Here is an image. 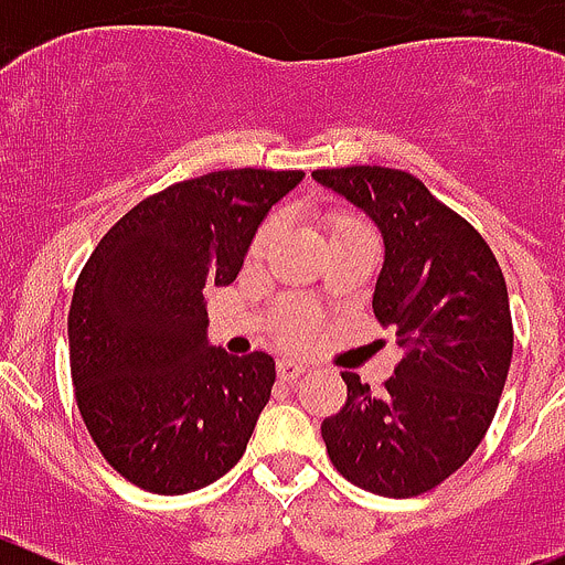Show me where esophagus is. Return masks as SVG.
I'll list each match as a JSON object with an SVG mask.
<instances>
[{
    "instance_id": "esophagus-1",
    "label": "esophagus",
    "mask_w": 565,
    "mask_h": 565,
    "mask_svg": "<svg viewBox=\"0 0 565 565\" xmlns=\"http://www.w3.org/2000/svg\"><path fill=\"white\" fill-rule=\"evenodd\" d=\"M303 371H307V365H303L301 360H292V358L278 360V377H281L284 383H289V380H298Z\"/></svg>"
}]
</instances>
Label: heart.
Masks as SVG:
<instances>
[{
    "mask_svg": "<svg viewBox=\"0 0 565 565\" xmlns=\"http://www.w3.org/2000/svg\"><path fill=\"white\" fill-rule=\"evenodd\" d=\"M276 227H278V222L273 220V222H267V225H264L262 231H258L256 242H253V253H262V247L267 245V242H270L273 233H276ZM358 231H369V227H365L363 222L352 220V216H340V220H334L332 227H329V238L345 236V233H358ZM303 332H307V315H303V312H289L287 320H284V334H287L289 340H298Z\"/></svg>",
    "mask_w": 565,
    "mask_h": 565,
    "instance_id": "obj_1",
    "label": "heart"
}]
</instances>
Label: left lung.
Returning <instances> with one entry per match:
<instances>
[{
  "instance_id": "1",
  "label": "left lung",
  "mask_w": 565,
  "mask_h": 565,
  "mask_svg": "<svg viewBox=\"0 0 565 565\" xmlns=\"http://www.w3.org/2000/svg\"><path fill=\"white\" fill-rule=\"evenodd\" d=\"M383 233L374 318L405 358L374 394L343 371L340 414L320 425L343 479L385 498H411L454 476L481 445L512 360L504 273L481 233L396 169L312 171Z\"/></svg>"
}]
</instances>
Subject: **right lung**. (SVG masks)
I'll return each mask as SVG.
<instances>
[{"label": "right lung", "mask_w": 565, "mask_h": 565, "mask_svg": "<svg viewBox=\"0 0 565 565\" xmlns=\"http://www.w3.org/2000/svg\"><path fill=\"white\" fill-rule=\"evenodd\" d=\"M301 180L233 169L177 182L131 207L81 270L67 320L75 399L131 484L182 495L245 454L276 360L211 345L205 287L236 281L258 225Z\"/></svg>", "instance_id": "1"}]
</instances>
